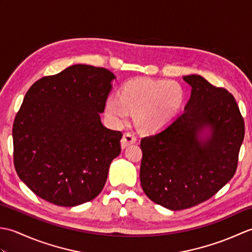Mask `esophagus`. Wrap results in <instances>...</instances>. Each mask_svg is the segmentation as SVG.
Returning <instances> with one entry per match:
<instances>
[{"label": "esophagus", "mask_w": 252, "mask_h": 252, "mask_svg": "<svg viewBox=\"0 0 252 252\" xmlns=\"http://www.w3.org/2000/svg\"><path fill=\"white\" fill-rule=\"evenodd\" d=\"M137 141V137L134 134V133H131V132H126L123 134L122 136V140H121V147L122 148H126V146L131 145V144L135 143Z\"/></svg>", "instance_id": "obj_1"}]
</instances>
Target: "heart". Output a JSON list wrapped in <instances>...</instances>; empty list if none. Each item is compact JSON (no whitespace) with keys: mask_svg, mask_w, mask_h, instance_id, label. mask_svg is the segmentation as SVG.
<instances>
[{"mask_svg":"<svg viewBox=\"0 0 252 252\" xmlns=\"http://www.w3.org/2000/svg\"><path fill=\"white\" fill-rule=\"evenodd\" d=\"M184 100V91L178 82L168 80L135 79L123 88L121 94L107 99V115L115 123H122L135 111L143 129H161L178 114Z\"/></svg>","mask_w":252,"mask_h":252,"instance_id":"b5f03b06","label":"heart"}]
</instances>
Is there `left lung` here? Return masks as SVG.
I'll list each match as a JSON object with an SVG mask.
<instances>
[{
  "label": "left lung",
  "mask_w": 252,
  "mask_h": 252,
  "mask_svg": "<svg viewBox=\"0 0 252 252\" xmlns=\"http://www.w3.org/2000/svg\"><path fill=\"white\" fill-rule=\"evenodd\" d=\"M191 95L167 126L143 137L140 178L149 199L170 210L208 200L236 172L245 122L234 96L197 74L184 77ZM206 126L212 136L199 138Z\"/></svg>",
  "instance_id": "1"
}]
</instances>
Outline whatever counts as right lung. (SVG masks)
Masks as SVG:
<instances>
[{
  "label": "right lung",
  "instance_id": "obj_1",
  "mask_svg": "<svg viewBox=\"0 0 252 252\" xmlns=\"http://www.w3.org/2000/svg\"><path fill=\"white\" fill-rule=\"evenodd\" d=\"M114 73L73 65L37 80L13 125L14 165L19 179L49 202L73 207L104 189L122 133L100 121Z\"/></svg>",
  "mask_w": 252,
  "mask_h": 252
}]
</instances>
